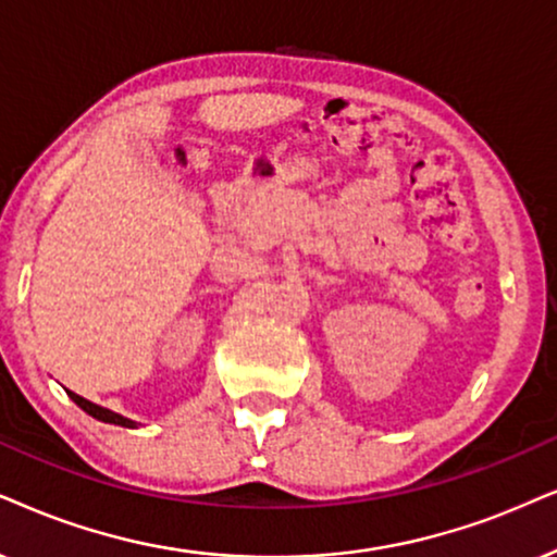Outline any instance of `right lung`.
Segmentation results:
<instances>
[{
    "instance_id": "1",
    "label": "right lung",
    "mask_w": 557,
    "mask_h": 557,
    "mask_svg": "<svg viewBox=\"0 0 557 557\" xmlns=\"http://www.w3.org/2000/svg\"><path fill=\"white\" fill-rule=\"evenodd\" d=\"M66 393H69V398H72L74 404L82 408V411H87L89 417H95L97 421H104V424H117V426H128V429H136V421L125 419V417H121V413L110 411V408H102V406L91 404V400L82 398V396H76V393H72V391H66Z\"/></svg>"
}]
</instances>
